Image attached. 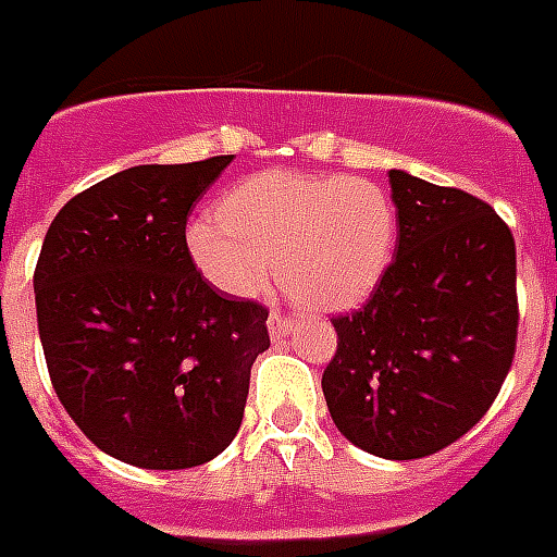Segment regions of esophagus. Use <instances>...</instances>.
<instances>
[{
	"instance_id": "1",
	"label": "esophagus",
	"mask_w": 557,
	"mask_h": 557,
	"mask_svg": "<svg viewBox=\"0 0 557 557\" xmlns=\"http://www.w3.org/2000/svg\"><path fill=\"white\" fill-rule=\"evenodd\" d=\"M267 329H270V334H273V337H282V334L290 329V320H287L284 313L273 311L270 317H267Z\"/></svg>"
}]
</instances>
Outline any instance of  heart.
<instances>
[{"instance_id": "1", "label": "heart", "mask_w": 557, "mask_h": 557, "mask_svg": "<svg viewBox=\"0 0 557 557\" xmlns=\"http://www.w3.org/2000/svg\"><path fill=\"white\" fill-rule=\"evenodd\" d=\"M393 246L396 205L363 175L267 170L232 187L216 216L187 228V252L214 287L261 294L275 263L278 282L311 311L363 302L387 273Z\"/></svg>"}]
</instances>
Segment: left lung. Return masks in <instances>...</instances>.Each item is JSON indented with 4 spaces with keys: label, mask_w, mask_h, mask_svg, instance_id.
Instances as JSON below:
<instances>
[{
    "label": "left lung",
    "mask_w": 557,
    "mask_h": 557,
    "mask_svg": "<svg viewBox=\"0 0 557 557\" xmlns=\"http://www.w3.org/2000/svg\"><path fill=\"white\" fill-rule=\"evenodd\" d=\"M396 258L370 299L334 317L323 373L334 425L363 453L411 461L482 420L517 349V246L491 205L387 173Z\"/></svg>",
    "instance_id": "left-lung-1"
}]
</instances>
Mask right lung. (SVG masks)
Segmentation results:
<instances>
[{"instance_id":"add662e5","label":"right lung","mask_w":557,"mask_h":557,"mask_svg":"<svg viewBox=\"0 0 557 557\" xmlns=\"http://www.w3.org/2000/svg\"><path fill=\"white\" fill-rule=\"evenodd\" d=\"M232 154L144 164L58 211L35 270L37 332L85 437L144 470L211 461L240 429L267 308L223 296L187 252V214Z\"/></svg>"}]
</instances>
